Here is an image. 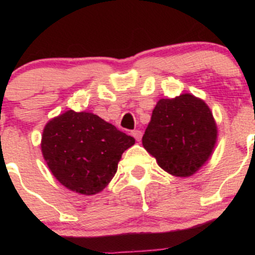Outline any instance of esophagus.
<instances>
[{"label":"esophagus","instance_id":"obj_1","mask_svg":"<svg viewBox=\"0 0 255 255\" xmlns=\"http://www.w3.org/2000/svg\"><path fill=\"white\" fill-rule=\"evenodd\" d=\"M132 135H133V137L135 138V140H138V142H139V140L142 139V135H143V133H142V130H139V129H135V130H133V132H132Z\"/></svg>","mask_w":255,"mask_h":255}]
</instances>
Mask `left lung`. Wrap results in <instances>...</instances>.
<instances>
[{
    "label": "left lung",
    "mask_w": 255,
    "mask_h": 255,
    "mask_svg": "<svg viewBox=\"0 0 255 255\" xmlns=\"http://www.w3.org/2000/svg\"><path fill=\"white\" fill-rule=\"evenodd\" d=\"M217 134V125L206 102L182 94L156 102L142 143L163 170L189 177L212 155Z\"/></svg>",
    "instance_id": "1"
}]
</instances>
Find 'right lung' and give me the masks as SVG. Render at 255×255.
Wrapping results in <instances>:
<instances>
[{
  "mask_svg": "<svg viewBox=\"0 0 255 255\" xmlns=\"http://www.w3.org/2000/svg\"><path fill=\"white\" fill-rule=\"evenodd\" d=\"M134 143V138L97 115L69 110L45 125L40 146L55 179L66 189L90 196L109 185L123 151Z\"/></svg>",
  "mask_w": 255,
  "mask_h": 255,
  "instance_id": "obj_1",
  "label": "right lung"
}]
</instances>
